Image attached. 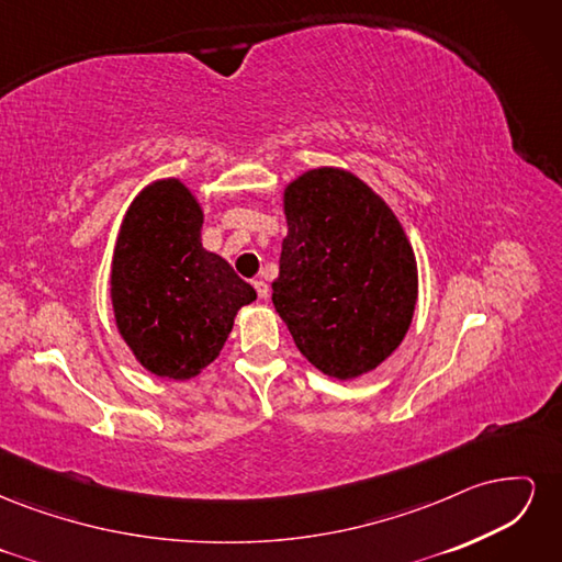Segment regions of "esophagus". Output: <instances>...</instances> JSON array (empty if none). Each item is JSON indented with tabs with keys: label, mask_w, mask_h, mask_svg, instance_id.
I'll list each match as a JSON object with an SVG mask.
<instances>
[{
	"label": "esophagus",
	"mask_w": 562,
	"mask_h": 562,
	"mask_svg": "<svg viewBox=\"0 0 562 562\" xmlns=\"http://www.w3.org/2000/svg\"><path fill=\"white\" fill-rule=\"evenodd\" d=\"M252 288H255V291H258V295H260L262 300L269 297V283H267V281L255 279V281H252Z\"/></svg>",
	"instance_id": "obj_1"
}]
</instances>
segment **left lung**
<instances>
[{"label":"left lung","mask_w":562,"mask_h":562,"mask_svg":"<svg viewBox=\"0 0 562 562\" xmlns=\"http://www.w3.org/2000/svg\"><path fill=\"white\" fill-rule=\"evenodd\" d=\"M288 234L271 302L323 375L356 380L398 349L417 304V260L389 203L345 168L283 190Z\"/></svg>","instance_id":"obj_1"}]
</instances>
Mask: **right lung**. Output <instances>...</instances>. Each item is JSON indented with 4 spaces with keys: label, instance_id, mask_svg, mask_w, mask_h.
Returning a JSON list of instances; mask_svg holds the SVG:
<instances>
[{
    "label": "right lung",
    "instance_id": "1",
    "mask_svg": "<svg viewBox=\"0 0 562 562\" xmlns=\"http://www.w3.org/2000/svg\"><path fill=\"white\" fill-rule=\"evenodd\" d=\"M203 209L178 178L149 182L119 227L110 271L116 330L147 372L190 380L213 363L258 293L201 244Z\"/></svg>",
    "mask_w": 562,
    "mask_h": 562
}]
</instances>
